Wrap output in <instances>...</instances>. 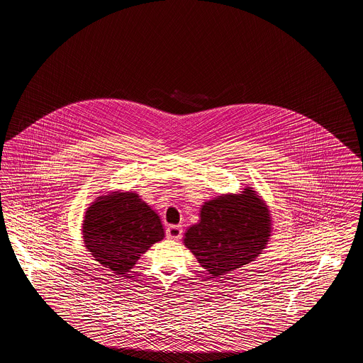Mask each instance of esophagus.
<instances>
[{"label":"esophagus","mask_w":363,"mask_h":363,"mask_svg":"<svg viewBox=\"0 0 363 363\" xmlns=\"http://www.w3.org/2000/svg\"><path fill=\"white\" fill-rule=\"evenodd\" d=\"M166 235L170 240H179L182 237L181 225H169L167 230H166Z\"/></svg>","instance_id":"obj_1"}]
</instances>
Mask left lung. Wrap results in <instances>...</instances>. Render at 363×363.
<instances>
[{
	"label": "left lung",
	"instance_id": "1",
	"mask_svg": "<svg viewBox=\"0 0 363 363\" xmlns=\"http://www.w3.org/2000/svg\"><path fill=\"white\" fill-rule=\"evenodd\" d=\"M272 235L269 207L252 186L206 201L200 220L185 231L184 243L212 277H225L255 261Z\"/></svg>",
	"mask_w": 363,
	"mask_h": 363
}]
</instances>
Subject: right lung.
I'll return each instance as SVG.
<instances>
[{
    "label": "right lung",
    "instance_id": "right-lung-1",
    "mask_svg": "<svg viewBox=\"0 0 363 363\" xmlns=\"http://www.w3.org/2000/svg\"><path fill=\"white\" fill-rule=\"evenodd\" d=\"M82 234L94 259L125 277L154 243L164 238V228L138 193L113 190L88 206Z\"/></svg>",
    "mask_w": 363,
    "mask_h": 363
}]
</instances>
